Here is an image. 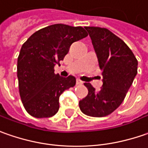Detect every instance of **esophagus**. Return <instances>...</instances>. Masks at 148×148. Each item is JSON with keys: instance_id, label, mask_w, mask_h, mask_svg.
<instances>
[{"instance_id": "obj_1", "label": "esophagus", "mask_w": 148, "mask_h": 148, "mask_svg": "<svg viewBox=\"0 0 148 148\" xmlns=\"http://www.w3.org/2000/svg\"><path fill=\"white\" fill-rule=\"evenodd\" d=\"M82 84H83V81H81L80 79L76 80V85H82Z\"/></svg>"}]
</instances>
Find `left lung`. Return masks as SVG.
Wrapping results in <instances>:
<instances>
[{
	"label": "left lung",
	"mask_w": 148,
	"mask_h": 148,
	"mask_svg": "<svg viewBox=\"0 0 148 148\" xmlns=\"http://www.w3.org/2000/svg\"><path fill=\"white\" fill-rule=\"evenodd\" d=\"M90 35L103 71V87L96 91L85 83L88 95L79 102L81 111L93 117H103L121 104L138 71V61L132 50L111 31L99 27H85Z\"/></svg>",
	"instance_id": "obj_1"
}]
</instances>
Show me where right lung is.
<instances>
[{
  "mask_svg": "<svg viewBox=\"0 0 148 148\" xmlns=\"http://www.w3.org/2000/svg\"><path fill=\"white\" fill-rule=\"evenodd\" d=\"M87 36L82 27L58 23L36 32L22 45L17 76L21 100L31 116L47 118L58 112L59 96L76 85V78L54 74L53 67L73 42Z\"/></svg>",
  "mask_w": 148,
  "mask_h": 148,
  "instance_id": "right-lung-1",
  "label": "right lung"
}]
</instances>
